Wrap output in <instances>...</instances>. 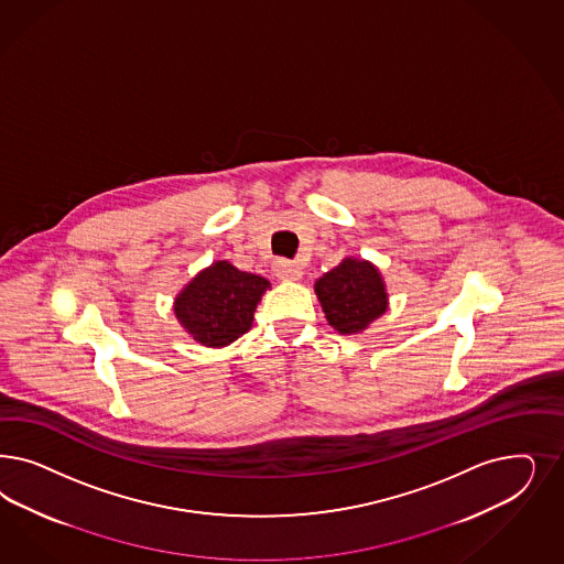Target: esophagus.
<instances>
[{
    "mask_svg": "<svg viewBox=\"0 0 564 564\" xmlns=\"http://www.w3.org/2000/svg\"><path fill=\"white\" fill-rule=\"evenodd\" d=\"M275 278L284 280V282H296V280L303 278V270L296 263L282 259V261L275 263Z\"/></svg>",
    "mask_w": 564,
    "mask_h": 564,
    "instance_id": "1",
    "label": "esophagus"
}]
</instances>
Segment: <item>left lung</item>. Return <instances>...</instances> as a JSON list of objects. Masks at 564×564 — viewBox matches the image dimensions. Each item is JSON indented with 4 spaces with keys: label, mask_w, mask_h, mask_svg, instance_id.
I'll return each mask as SVG.
<instances>
[{
    "label": "left lung",
    "mask_w": 564,
    "mask_h": 564,
    "mask_svg": "<svg viewBox=\"0 0 564 564\" xmlns=\"http://www.w3.org/2000/svg\"><path fill=\"white\" fill-rule=\"evenodd\" d=\"M315 294L327 324L343 336L361 334L390 305L380 268L359 257H345L332 272L324 273L315 282Z\"/></svg>",
    "instance_id": "obj_1"
}]
</instances>
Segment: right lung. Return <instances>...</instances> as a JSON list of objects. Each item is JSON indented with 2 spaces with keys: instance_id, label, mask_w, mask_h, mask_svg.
Masks as SVG:
<instances>
[{
  "instance_id": "add662e5",
  "label": "right lung",
  "mask_w": 564,
  "mask_h": 564,
  "mask_svg": "<svg viewBox=\"0 0 564 564\" xmlns=\"http://www.w3.org/2000/svg\"><path fill=\"white\" fill-rule=\"evenodd\" d=\"M270 289L263 275L214 261L176 294L174 315L195 343L224 348L251 329L254 310Z\"/></svg>"
}]
</instances>
